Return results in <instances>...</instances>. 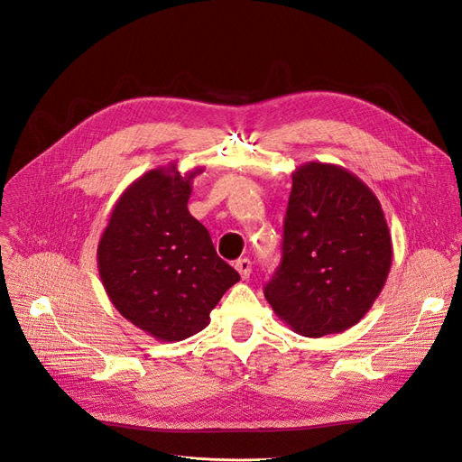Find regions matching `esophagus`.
Listing matches in <instances>:
<instances>
[{"label": "esophagus", "instance_id": "esophagus-1", "mask_svg": "<svg viewBox=\"0 0 462 462\" xmlns=\"http://www.w3.org/2000/svg\"><path fill=\"white\" fill-rule=\"evenodd\" d=\"M236 270H237V273L241 275V279L247 281V279L251 277V272H253V263H251L249 258H239V260L236 262Z\"/></svg>", "mask_w": 462, "mask_h": 462}]
</instances>
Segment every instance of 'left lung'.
Segmentation results:
<instances>
[{
    "mask_svg": "<svg viewBox=\"0 0 462 462\" xmlns=\"http://www.w3.org/2000/svg\"><path fill=\"white\" fill-rule=\"evenodd\" d=\"M392 234L374 192L350 170L310 161L292 172L282 260L263 296L303 337L356 326L390 275Z\"/></svg>",
    "mask_w": 462,
    "mask_h": 462,
    "instance_id": "left-lung-1",
    "label": "left lung"
}]
</instances>
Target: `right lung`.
Returning a JSON list of instances; mask_svg holds the SVG:
<instances>
[{
	"mask_svg": "<svg viewBox=\"0 0 462 462\" xmlns=\"http://www.w3.org/2000/svg\"><path fill=\"white\" fill-rule=\"evenodd\" d=\"M176 162L134 180L116 202L97 245L103 286L124 319L157 341L202 331L209 312L239 281L218 258L209 232L189 213L192 180Z\"/></svg>",
	"mask_w": 462,
	"mask_h": 462,
	"instance_id": "right-lung-1",
	"label": "right lung"
}]
</instances>
